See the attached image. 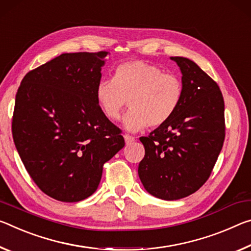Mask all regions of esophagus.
I'll list each match as a JSON object with an SVG mask.
<instances>
[{
    "instance_id": "esophagus-1",
    "label": "esophagus",
    "mask_w": 251,
    "mask_h": 251,
    "mask_svg": "<svg viewBox=\"0 0 251 251\" xmlns=\"http://www.w3.org/2000/svg\"><path fill=\"white\" fill-rule=\"evenodd\" d=\"M125 141L126 145H130V143H132L134 141V137L132 135H129V134H126L125 135Z\"/></svg>"
}]
</instances>
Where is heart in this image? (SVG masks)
<instances>
[{
	"instance_id": "heart-1",
	"label": "heart",
	"mask_w": 251,
	"mask_h": 251,
	"mask_svg": "<svg viewBox=\"0 0 251 251\" xmlns=\"http://www.w3.org/2000/svg\"><path fill=\"white\" fill-rule=\"evenodd\" d=\"M182 96L183 84L178 75L140 60L118 65L114 79L100 80L96 89L98 104L109 120L118 121L128 102L130 110L123 118V126L132 132L148 125L158 128L167 123Z\"/></svg>"
}]
</instances>
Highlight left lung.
<instances>
[{
    "label": "left lung",
    "mask_w": 251,
    "mask_h": 251,
    "mask_svg": "<svg viewBox=\"0 0 251 251\" xmlns=\"http://www.w3.org/2000/svg\"><path fill=\"white\" fill-rule=\"evenodd\" d=\"M182 73L183 96L174 116L141 137L138 174L146 190L163 200L194 194L210 176L225 140V102L218 84L194 61L172 56Z\"/></svg>",
    "instance_id": "1"
}]
</instances>
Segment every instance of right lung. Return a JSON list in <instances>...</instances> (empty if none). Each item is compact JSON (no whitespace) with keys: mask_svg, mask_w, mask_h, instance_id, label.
I'll return each mask as SVG.
<instances>
[{"mask_svg":"<svg viewBox=\"0 0 251 251\" xmlns=\"http://www.w3.org/2000/svg\"><path fill=\"white\" fill-rule=\"evenodd\" d=\"M109 52L63 53L23 77L12 134L41 190L63 202L91 196L103 164L125 147L121 130L98 104L96 89Z\"/></svg>","mask_w":251,"mask_h":251,"instance_id":"add662e5","label":"right lung"}]
</instances>
